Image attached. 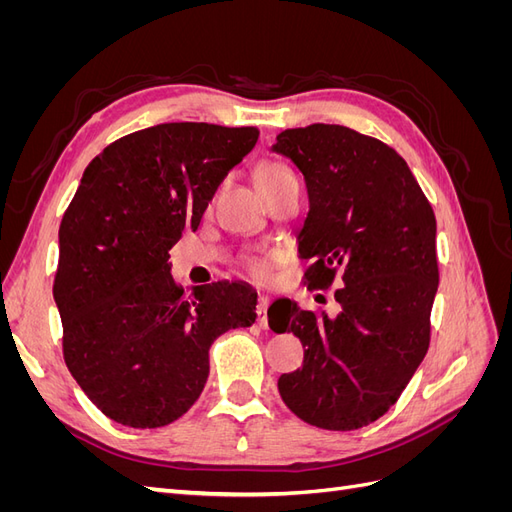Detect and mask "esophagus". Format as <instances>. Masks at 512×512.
Segmentation results:
<instances>
[{"label": "esophagus", "mask_w": 512, "mask_h": 512, "mask_svg": "<svg viewBox=\"0 0 512 512\" xmlns=\"http://www.w3.org/2000/svg\"><path fill=\"white\" fill-rule=\"evenodd\" d=\"M267 309H269V297H267V294H260V297H258V305H256V314H258V324H260L262 329L269 327Z\"/></svg>", "instance_id": "1"}]
</instances>
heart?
I'll use <instances>...</instances> for the list:
<instances>
[{"instance_id":"obj_1","label":"heart","mask_w":512,"mask_h":512,"mask_svg":"<svg viewBox=\"0 0 512 512\" xmlns=\"http://www.w3.org/2000/svg\"><path fill=\"white\" fill-rule=\"evenodd\" d=\"M290 175H292V173H290V170H288L286 166L275 164V162H267V164H262V166L256 170V185H258V183H267V181H275V179H282V177H290ZM250 269H252V273H256V275H265L267 265H265V262H260V260H254L252 265H250Z\"/></svg>"}]
</instances>
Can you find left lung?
I'll list each match as a JSON object with an SVG mask.
<instances>
[{
	"instance_id": "8db88e82",
	"label": "left lung",
	"mask_w": 512,
	"mask_h": 512,
	"mask_svg": "<svg viewBox=\"0 0 512 512\" xmlns=\"http://www.w3.org/2000/svg\"><path fill=\"white\" fill-rule=\"evenodd\" d=\"M271 151L305 179L297 241L312 262L307 286L327 288L337 271L344 282L335 316L275 301L284 316L269 314L271 329L292 331L305 348L303 367L282 374L277 389L309 425L359 429L395 404L427 354L440 280L436 215L406 160L378 138L312 123L277 134Z\"/></svg>"
}]
</instances>
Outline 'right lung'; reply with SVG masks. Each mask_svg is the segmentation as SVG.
<instances>
[{"instance_id": "add662e5", "label": "right lung", "mask_w": 512, "mask_h": 512, "mask_svg": "<svg viewBox=\"0 0 512 512\" xmlns=\"http://www.w3.org/2000/svg\"><path fill=\"white\" fill-rule=\"evenodd\" d=\"M258 134L160 123L119 138L85 168L59 226L53 297L70 374L115 423L177 421L205 389L211 344L256 320L250 284L185 292L170 275L168 250L183 230L198 228Z\"/></svg>"}]
</instances>
